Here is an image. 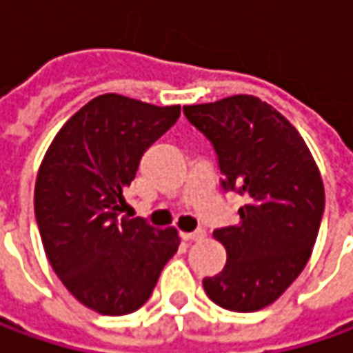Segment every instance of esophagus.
<instances>
[{
	"label": "esophagus",
	"instance_id": "esophagus-1",
	"mask_svg": "<svg viewBox=\"0 0 353 353\" xmlns=\"http://www.w3.org/2000/svg\"><path fill=\"white\" fill-rule=\"evenodd\" d=\"M181 236H183V239H186V241H200V239H204V237H206V232H204V230H196V232H183Z\"/></svg>",
	"mask_w": 353,
	"mask_h": 353
}]
</instances>
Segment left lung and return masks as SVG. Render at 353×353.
Here are the masks:
<instances>
[{"mask_svg":"<svg viewBox=\"0 0 353 353\" xmlns=\"http://www.w3.org/2000/svg\"><path fill=\"white\" fill-rule=\"evenodd\" d=\"M212 143L224 190L245 196L236 225L220 228L224 269L202 281L218 306L253 312L275 303L301 275L324 214V184L305 139L255 96L184 105Z\"/></svg>","mask_w":353,"mask_h":353,"instance_id":"1","label":"left lung"}]
</instances>
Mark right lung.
I'll return each mask as SVG.
<instances>
[{
  "label": "right lung",
  "instance_id": "add662e5",
  "mask_svg": "<svg viewBox=\"0 0 353 353\" xmlns=\"http://www.w3.org/2000/svg\"><path fill=\"white\" fill-rule=\"evenodd\" d=\"M179 116L181 105L103 94L62 125L41 163L34 218L45 253L76 301L100 314L141 308L179 250L174 228L121 216L143 153Z\"/></svg>",
  "mask_w": 353,
  "mask_h": 353
}]
</instances>
